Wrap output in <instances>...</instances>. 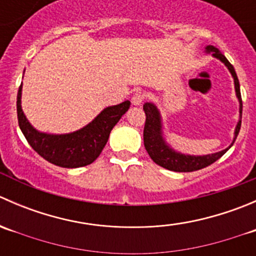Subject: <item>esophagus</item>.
<instances>
[{
  "label": "esophagus",
  "instance_id": "esophagus-1",
  "mask_svg": "<svg viewBox=\"0 0 256 256\" xmlns=\"http://www.w3.org/2000/svg\"><path fill=\"white\" fill-rule=\"evenodd\" d=\"M144 100V92H136L135 95H134L132 99H131V102H132V105H136V106H138V105L142 104Z\"/></svg>",
  "mask_w": 256,
  "mask_h": 256
}]
</instances>
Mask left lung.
Returning <instances> with one entry per match:
<instances>
[{
    "label": "left lung",
    "mask_w": 256,
    "mask_h": 256,
    "mask_svg": "<svg viewBox=\"0 0 256 256\" xmlns=\"http://www.w3.org/2000/svg\"><path fill=\"white\" fill-rule=\"evenodd\" d=\"M204 52L207 54L210 53L214 58L219 59L222 63H224V66L228 68V70L230 72L232 76L234 79V89H236V95L239 102V121L236 126V130H234L233 142L229 144L226 148L222 150V151L216 152V154H203V156H194V154H182V152L176 151L164 138V124H162V116L158 108L154 102H144V112L146 114V122H144V148H146L147 154H150V157H151L154 164L164 167V168L170 170V171L193 172L204 168V167L216 162L236 142V138L240 130V125H242V95H240L239 80L236 70H234V66L229 63L228 59L224 56V54L218 48L213 47V46H207Z\"/></svg>",
    "instance_id": "left-lung-1"
}]
</instances>
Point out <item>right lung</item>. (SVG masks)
<instances>
[{
  "label": "right lung",
  "instance_id": "obj_1",
  "mask_svg": "<svg viewBox=\"0 0 256 256\" xmlns=\"http://www.w3.org/2000/svg\"><path fill=\"white\" fill-rule=\"evenodd\" d=\"M22 84L17 94L18 125L26 140L40 156L56 166L78 168L92 164L109 140L112 128L130 108L128 100L108 106L88 125L74 132L47 134L33 128L22 110Z\"/></svg>",
  "mask_w": 256,
  "mask_h": 256
}]
</instances>
